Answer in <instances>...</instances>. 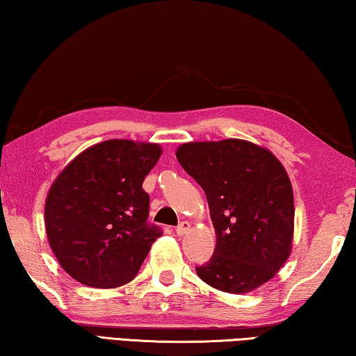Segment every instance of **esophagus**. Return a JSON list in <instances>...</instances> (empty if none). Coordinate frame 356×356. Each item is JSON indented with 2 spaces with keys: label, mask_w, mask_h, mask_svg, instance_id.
I'll return each mask as SVG.
<instances>
[{
  "label": "esophagus",
  "mask_w": 356,
  "mask_h": 356,
  "mask_svg": "<svg viewBox=\"0 0 356 356\" xmlns=\"http://www.w3.org/2000/svg\"><path fill=\"white\" fill-rule=\"evenodd\" d=\"M189 229H191V224L188 222V220H183V222L177 227V230H175V232H177L178 236H183L189 232Z\"/></svg>",
  "instance_id": "obj_1"
}]
</instances>
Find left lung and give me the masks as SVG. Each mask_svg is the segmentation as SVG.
Masks as SVG:
<instances>
[{
	"instance_id": "8db88e82",
	"label": "left lung",
	"mask_w": 356,
	"mask_h": 356,
	"mask_svg": "<svg viewBox=\"0 0 356 356\" xmlns=\"http://www.w3.org/2000/svg\"><path fill=\"white\" fill-rule=\"evenodd\" d=\"M177 159L205 191L216 248L195 271L227 293H248L275 277L293 240V191L277 157L240 138L189 142Z\"/></svg>"
}]
</instances>
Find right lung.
Returning a JSON list of instances; mask_svg holds the SVG:
<instances>
[{
	"mask_svg": "<svg viewBox=\"0 0 356 356\" xmlns=\"http://www.w3.org/2000/svg\"><path fill=\"white\" fill-rule=\"evenodd\" d=\"M162 154L157 143L106 140L80 153L47 194L45 230L63 270L80 284L131 282L157 238L142 184Z\"/></svg>",
	"mask_w": 356,
	"mask_h": 356,
	"instance_id": "obj_1",
	"label": "right lung"
}]
</instances>
